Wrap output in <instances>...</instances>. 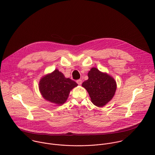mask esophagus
<instances>
[{
  "instance_id": "esophagus-1",
  "label": "esophagus",
  "mask_w": 155,
  "mask_h": 155,
  "mask_svg": "<svg viewBox=\"0 0 155 155\" xmlns=\"http://www.w3.org/2000/svg\"><path fill=\"white\" fill-rule=\"evenodd\" d=\"M76 82H77V83L78 84H81V83H82V80H81V79H79V80H77Z\"/></svg>"
}]
</instances>
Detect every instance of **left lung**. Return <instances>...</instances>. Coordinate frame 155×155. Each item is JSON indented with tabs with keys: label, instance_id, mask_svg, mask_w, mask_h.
<instances>
[{
	"label": "left lung",
	"instance_id": "obj_1",
	"mask_svg": "<svg viewBox=\"0 0 155 155\" xmlns=\"http://www.w3.org/2000/svg\"><path fill=\"white\" fill-rule=\"evenodd\" d=\"M88 79L82 83L87 91L92 103L102 107L112 100L117 90V83L114 78L93 68L87 74Z\"/></svg>",
	"mask_w": 155,
	"mask_h": 155
}]
</instances>
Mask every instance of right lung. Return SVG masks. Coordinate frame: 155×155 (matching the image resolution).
I'll return each mask as SVG.
<instances>
[{"mask_svg":"<svg viewBox=\"0 0 155 155\" xmlns=\"http://www.w3.org/2000/svg\"><path fill=\"white\" fill-rule=\"evenodd\" d=\"M78 84L69 78H65L58 69L43 76L38 87L43 97L50 102L61 105L67 101L70 91Z\"/></svg>","mask_w":155,"mask_h":155,"instance_id":"right-lung-1","label":"right lung"}]
</instances>
